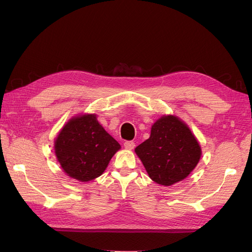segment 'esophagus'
Returning a JSON list of instances; mask_svg holds the SVG:
<instances>
[{
    "instance_id": "1",
    "label": "esophagus",
    "mask_w": 252,
    "mask_h": 252,
    "mask_svg": "<svg viewBox=\"0 0 252 252\" xmlns=\"http://www.w3.org/2000/svg\"><path fill=\"white\" fill-rule=\"evenodd\" d=\"M134 146H135V144H134V142H132V141H126V142L124 143V147H125L126 149H128V150L133 149Z\"/></svg>"
}]
</instances>
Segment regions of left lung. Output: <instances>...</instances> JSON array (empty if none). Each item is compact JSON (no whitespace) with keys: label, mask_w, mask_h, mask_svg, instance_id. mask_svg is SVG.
I'll return each mask as SVG.
<instances>
[{"label":"left lung","mask_w":252,"mask_h":252,"mask_svg":"<svg viewBox=\"0 0 252 252\" xmlns=\"http://www.w3.org/2000/svg\"><path fill=\"white\" fill-rule=\"evenodd\" d=\"M135 154L152 181L170 186L194 169L202 152L187 125L167 116L152 125L150 138L135 148Z\"/></svg>","instance_id":"left-lung-1"}]
</instances>
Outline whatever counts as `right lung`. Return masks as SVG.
<instances>
[{"mask_svg":"<svg viewBox=\"0 0 252 252\" xmlns=\"http://www.w3.org/2000/svg\"><path fill=\"white\" fill-rule=\"evenodd\" d=\"M120 147L98 124L94 114L71 119L55 143L56 155L64 171L81 182L100 177Z\"/></svg>","mask_w":252,"mask_h":252,"instance_id":"right-lung-1","label":"right lung"}]
</instances>
